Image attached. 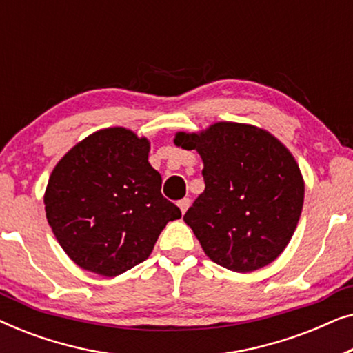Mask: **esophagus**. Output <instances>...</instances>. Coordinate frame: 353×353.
Listing matches in <instances>:
<instances>
[{
	"label": "esophagus",
	"mask_w": 353,
	"mask_h": 353,
	"mask_svg": "<svg viewBox=\"0 0 353 353\" xmlns=\"http://www.w3.org/2000/svg\"><path fill=\"white\" fill-rule=\"evenodd\" d=\"M191 205V201L188 199V197H185V199H181V201H178V207H180V210H181V214H185V212L188 210V207Z\"/></svg>",
	"instance_id": "obj_1"
}]
</instances>
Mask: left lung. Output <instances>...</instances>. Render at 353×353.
Masks as SVG:
<instances>
[{
	"label": "left lung",
	"mask_w": 353,
	"mask_h": 353,
	"mask_svg": "<svg viewBox=\"0 0 353 353\" xmlns=\"http://www.w3.org/2000/svg\"><path fill=\"white\" fill-rule=\"evenodd\" d=\"M196 149L205 190L183 216L212 262L238 273L272 263L301 219L305 185L296 159L267 130L216 122L175 134Z\"/></svg>",
	"instance_id": "8db88e82"
}]
</instances>
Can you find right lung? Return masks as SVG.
I'll use <instances>...</instances> for the list:
<instances>
[{"label": "right lung", "instance_id": "right-lung-1", "mask_svg": "<svg viewBox=\"0 0 353 353\" xmlns=\"http://www.w3.org/2000/svg\"><path fill=\"white\" fill-rule=\"evenodd\" d=\"M151 143L123 127L77 143L52 170L46 219L64 252L88 272L117 276L151 255L181 212L162 196V176L149 163Z\"/></svg>", "mask_w": 353, "mask_h": 353}]
</instances>
